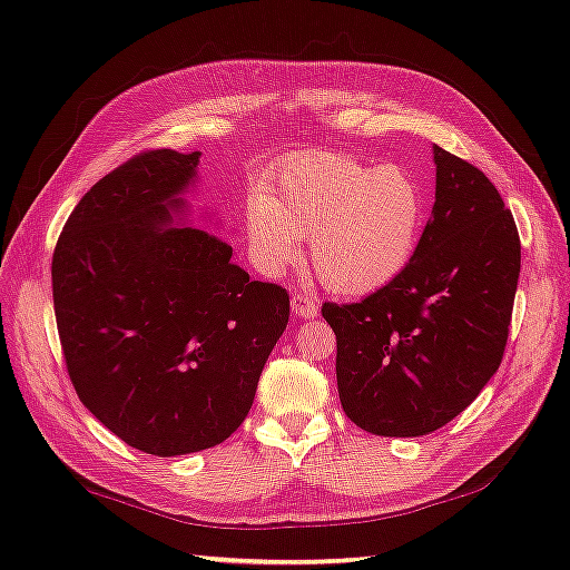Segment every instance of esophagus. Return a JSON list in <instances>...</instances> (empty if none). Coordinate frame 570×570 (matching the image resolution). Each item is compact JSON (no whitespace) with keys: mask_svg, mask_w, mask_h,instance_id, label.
<instances>
[{"mask_svg":"<svg viewBox=\"0 0 570 570\" xmlns=\"http://www.w3.org/2000/svg\"><path fill=\"white\" fill-rule=\"evenodd\" d=\"M292 308L296 316H302V320H314V316L320 314V304H316V298L306 292L292 294Z\"/></svg>","mask_w":570,"mask_h":570,"instance_id":"1","label":"esophagus"}]
</instances>
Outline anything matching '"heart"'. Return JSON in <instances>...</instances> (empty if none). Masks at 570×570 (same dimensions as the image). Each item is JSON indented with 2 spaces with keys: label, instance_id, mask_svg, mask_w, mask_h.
<instances>
[{
  "label": "heart",
  "instance_id": "b5f03b06",
  "mask_svg": "<svg viewBox=\"0 0 570 570\" xmlns=\"http://www.w3.org/2000/svg\"><path fill=\"white\" fill-rule=\"evenodd\" d=\"M424 228V193L400 163L370 166L346 153H302L266 170L248 200L246 230L258 262L284 268L308 238L320 282L370 294L410 266Z\"/></svg>",
  "mask_w": 570,
  "mask_h": 570
}]
</instances>
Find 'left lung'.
<instances>
[{
  "label": "left lung",
  "instance_id": "1",
  "mask_svg": "<svg viewBox=\"0 0 570 570\" xmlns=\"http://www.w3.org/2000/svg\"><path fill=\"white\" fill-rule=\"evenodd\" d=\"M435 206L410 266L354 304H322L356 428L420 438L468 407L503 362L520 274L513 214L485 173L435 146Z\"/></svg>",
  "mask_w": 570,
  "mask_h": 570
}]
</instances>
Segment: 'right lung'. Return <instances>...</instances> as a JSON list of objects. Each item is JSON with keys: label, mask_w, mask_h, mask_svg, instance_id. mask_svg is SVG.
<instances>
[{"label": "right lung", "mask_w": 570, "mask_h": 570, "mask_svg": "<svg viewBox=\"0 0 570 570\" xmlns=\"http://www.w3.org/2000/svg\"><path fill=\"white\" fill-rule=\"evenodd\" d=\"M198 150H142L85 193L52 254V298L77 397L148 455L234 435L288 322V292L250 282L234 248L173 226Z\"/></svg>", "instance_id": "1"}]
</instances>
